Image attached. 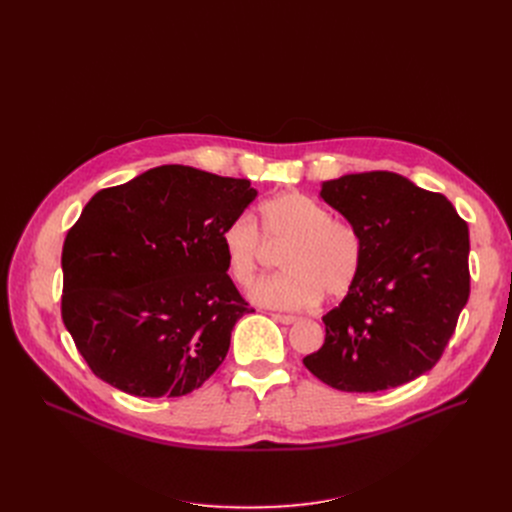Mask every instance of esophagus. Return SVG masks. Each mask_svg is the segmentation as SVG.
I'll use <instances>...</instances> for the list:
<instances>
[{
    "instance_id": "34e87169",
    "label": "esophagus",
    "mask_w": 512,
    "mask_h": 512,
    "mask_svg": "<svg viewBox=\"0 0 512 512\" xmlns=\"http://www.w3.org/2000/svg\"><path fill=\"white\" fill-rule=\"evenodd\" d=\"M272 319L280 321V324H284V326L294 324V321H297V317H294V315H284V313H272Z\"/></svg>"
}]
</instances>
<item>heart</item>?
I'll use <instances>...</instances> for the list:
<instances>
[{"label":"heart","mask_w":512,"mask_h":512,"mask_svg":"<svg viewBox=\"0 0 512 512\" xmlns=\"http://www.w3.org/2000/svg\"><path fill=\"white\" fill-rule=\"evenodd\" d=\"M230 278L249 286L257 280L267 245L286 249L284 274L251 288L259 305L301 311L319 303L321 294L340 299L353 290L361 270V245L351 226L334 220L328 207L303 193H282L259 205V228L242 213L220 236Z\"/></svg>","instance_id":"1"}]
</instances>
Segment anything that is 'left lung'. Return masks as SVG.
<instances>
[{"instance_id":"left-lung-1","label":"left lung","mask_w":512,"mask_h":512,"mask_svg":"<svg viewBox=\"0 0 512 512\" xmlns=\"http://www.w3.org/2000/svg\"><path fill=\"white\" fill-rule=\"evenodd\" d=\"M361 245V270L324 315L326 342L303 359L342 392H380L432 369L469 301V228L452 203L394 172L321 184Z\"/></svg>"}]
</instances>
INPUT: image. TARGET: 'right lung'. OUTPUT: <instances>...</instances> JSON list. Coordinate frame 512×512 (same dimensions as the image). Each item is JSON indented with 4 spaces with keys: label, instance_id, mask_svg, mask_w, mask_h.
I'll return each mask as SVG.
<instances>
[{
    "label": "right lung",
    "instance_id": "right-lung-1",
    "mask_svg": "<svg viewBox=\"0 0 512 512\" xmlns=\"http://www.w3.org/2000/svg\"><path fill=\"white\" fill-rule=\"evenodd\" d=\"M255 197L245 178L174 164L85 205L62 249V319L99 380L184 396L222 365L255 309L226 274L220 236Z\"/></svg>",
    "mask_w": 512,
    "mask_h": 512
}]
</instances>
